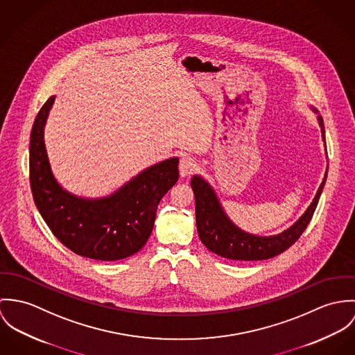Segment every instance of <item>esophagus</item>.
Returning a JSON list of instances; mask_svg holds the SVG:
<instances>
[{"instance_id":"obj_1","label":"esophagus","mask_w":355,"mask_h":355,"mask_svg":"<svg viewBox=\"0 0 355 355\" xmlns=\"http://www.w3.org/2000/svg\"><path fill=\"white\" fill-rule=\"evenodd\" d=\"M197 170V162L189 155H184L180 160V174L182 177H188Z\"/></svg>"}]
</instances>
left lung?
I'll return each instance as SVG.
<instances>
[{
    "label": "left lung",
    "instance_id": "1",
    "mask_svg": "<svg viewBox=\"0 0 355 355\" xmlns=\"http://www.w3.org/2000/svg\"><path fill=\"white\" fill-rule=\"evenodd\" d=\"M318 123L321 126L322 139L325 141L324 122L320 116ZM325 181L327 173L317 191L313 202L290 229L277 236H256L243 233L236 225H233L223 212V209L220 208V204L214 191L209 188V185L204 180L195 175L191 181V185L196 200V225L198 236L211 252L226 259L253 261L275 257L277 254L283 253L286 249H288L293 243H295V241L302 236V233L308 227L315 214V207Z\"/></svg>",
    "mask_w": 355,
    "mask_h": 355
}]
</instances>
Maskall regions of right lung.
<instances>
[{"mask_svg":"<svg viewBox=\"0 0 355 355\" xmlns=\"http://www.w3.org/2000/svg\"><path fill=\"white\" fill-rule=\"evenodd\" d=\"M54 102L50 96L30 137V184L35 205L57 239L73 253L114 261L139 252L151 236L159 201L178 181V159L147 168L119 192L85 200L65 192L51 174L43 128Z\"/></svg>","mask_w":355,"mask_h":355,"instance_id":"add662e5","label":"right lung"}]
</instances>
